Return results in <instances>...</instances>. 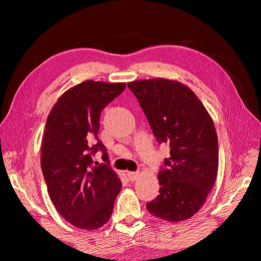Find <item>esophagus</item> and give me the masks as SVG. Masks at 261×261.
Masks as SVG:
<instances>
[{
    "label": "esophagus",
    "mask_w": 261,
    "mask_h": 261,
    "mask_svg": "<svg viewBox=\"0 0 261 261\" xmlns=\"http://www.w3.org/2000/svg\"><path fill=\"white\" fill-rule=\"evenodd\" d=\"M127 177H129V179L131 180V181H135V180L138 179L140 177V172H131V171H127Z\"/></svg>",
    "instance_id": "esophagus-1"
}]
</instances>
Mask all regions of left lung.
I'll return each instance as SVG.
<instances>
[{
	"instance_id": "1",
	"label": "left lung",
	"mask_w": 261,
	"mask_h": 261,
	"mask_svg": "<svg viewBox=\"0 0 261 261\" xmlns=\"http://www.w3.org/2000/svg\"><path fill=\"white\" fill-rule=\"evenodd\" d=\"M160 144H169V159L158 174L160 195L147 203L151 215L169 222L193 217L204 204L218 172L215 124L187 85L167 79L127 83Z\"/></svg>"
}]
</instances>
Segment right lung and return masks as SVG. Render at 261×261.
<instances>
[{
	"label": "right lung",
	"mask_w": 261,
	"mask_h": 261,
	"mask_svg": "<svg viewBox=\"0 0 261 261\" xmlns=\"http://www.w3.org/2000/svg\"><path fill=\"white\" fill-rule=\"evenodd\" d=\"M125 85L91 80L74 85L58 98L46 120L42 172L56 209L77 228L96 230L105 225L122 188L98 131L101 111ZM98 150L105 164L93 163Z\"/></svg>",
	"instance_id": "add662e5"
}]
</instances>
